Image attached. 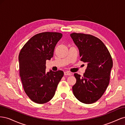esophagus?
<instances>
[{
	"mask_svg": "<svg viewBox=\"0 0 125 125\" xmlns=\"http://www.w3.org/2000/svg\"><path fill=\"white\" fill-rule=\"evenodd\" d=\"M72 73H69L68 71H65L64 72V75H71Z\"/></svg>",
	"mask_w": 125,
	"mask_h": 125,
	"instance_id": "1",
	"label": "esophagus"
}]
</instances>
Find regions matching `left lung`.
Returning a JSON list of instances; mask_svg holds the SVG:
<instances>
[{"label":"left lung","mask_w":125,"mask_h":125,"mask_svg":"<svg viewBox=\"0 0 125 125\" xmlns=\"http://www.w3.org/2000/svg\"><path fill=\"white\" fill-rule=\"evenodd\" d=\"M78 48L81 61L87 63L83 76L74 73L76 83L73 86L74 96L81 102L91 104L100 99L109 84L113 60L104 44L90 34H70Z\"/></svg>","instance_id":"8db88e82"}]
</instances>
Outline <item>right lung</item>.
Returning a JSON list of instances; mask_svg holds the SVG:
<instances>
[{
  "label": "right lung",
  "mask_w": 125,
  "mask_h": 125,
  "mask_svg": "<svg viewBox=\"0 0 125 125\" xmlns=\"http://www.w3.org/2000/svg\"><path fill=\"white\" fill-rule=\"evenodd\" d=\"M62 34L43 32L32 37L19 55L20 76L25 93L32 101L44 104L54 97L63 75L62 70L46 72V61L53 57L54 49Z\"/></svg>",
  "instance_id": "obj_1"
}]
</instances>
